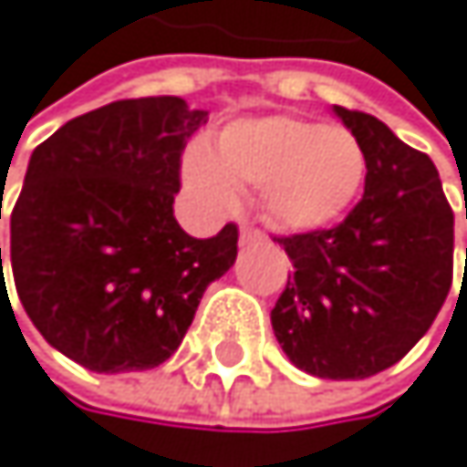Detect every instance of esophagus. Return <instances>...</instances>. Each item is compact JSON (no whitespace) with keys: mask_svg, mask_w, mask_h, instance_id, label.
Instances as JSON below:
<instances>
[{"mask_svg":"<svg viewBox=\"0 0 467 467\" xmlns=\"http://www.w3.org/2000/svg\"><path fill=\"white\" fill-rule=\"evenodd\" d=\"M259 239H265L259 231H253V228H242L239 231V244L244 247V244H250V242H259Z\"/></svg>","mask_w":467,"mask_h":467,"instance_id":"1","label":"esophagus"}]
</instances>
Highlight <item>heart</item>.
I'll use <instances>...</instances> for the list:
<instances>
[{
  "label": "heart",
  "mask_w": 467,
  "mask_h": 467,
  "mask_svg": "<svg viewBox=\"0 0 467 467\" xmlns=\"http://www.w3.org/2000/svg\"><path fill=\"white\" fill-rule=\"evenodd\" d=\"M368 155L345 128L295 116L239 119L214 139V152L192 144L181 161L186 192L208 212L225 214L239 189H259L262 214L289 234L320 231L354 205Z\"/></svg>",
  "instance_id": "obj_1"
}]
</instances>
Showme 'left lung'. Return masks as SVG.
Returning <instances> with one entry per match:
<instances>
[{"label":"left lung","instance_id":"left-lung-1","mask_svg":"<svg viewBox=\"0 0 467 467\" xmlns=\"http://www.w3.org/2000/svg\"><path fill=\"white\" fill-rule=\"evenodd\" d=\"M331 113L368 155L365 194L337 228L278 239L295 278L270 312L295 368L368 379L429 331L451 289L454 214L431 158L370 113Z\"/></svg>","mask_w":467,"mask_h":467}]
</instances>
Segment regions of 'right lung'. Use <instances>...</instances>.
Wrapping results in <instances>:
<instances>
[{
    "label": "right lung",
    "mask_w": 467,
    "mask_h": 467,
    "mask_svg": "<svg viewBox=\"0 0 467 467\" xmlns=\"http://www.w3.org/2000/svg\"><path fill=\"white\" fill-rule=\"evenodd\" d=\"M205 122L208 110L181 97L122 99L66 122L30 155L7 265L41 337L94 373L167 362L208 284L236 262V225L194 239L172 208L181 152Z\"/></svg>",
    "instance_id": "add662e5"
}]
</instances>
